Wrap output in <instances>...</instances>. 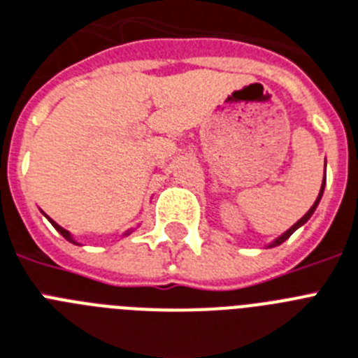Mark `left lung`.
<instances>
[{
	"label": "left lung",
	"mask_w": 358,
	"mask_h": 358,
	"mask_svg": "<svg viewBox=\"0 0 358 358\" xmlns=\"http://www.w3.org/2000/svg\"><path fill=\"white\" fill-rule=\"evenodd\" d=\"M324 185H326V177H324V181H322V188H320V194H318L317 201H315V205H313V206H311V208H309V212H307V214H306V215H303L302 220H298V221H296V223H294V225H292V227H291V229H289V230H287V232H285V234H282V236H280V238H278V239H274L273 243L268 245V247H276V245H282V243H283V241H285V239H287V238H289V236H291V234H292V232H294V230H296V229H300V227H302V225H303V223H306V221H307V220H309V217H311V215H313V212H315V208H317V206H318V203H320V197H322V194H324Z\"/></svg>",
	"instance_id": "obj_1"
}]
</instances>
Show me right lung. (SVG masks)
I'll list each match as a JSON object with an SVG mask.
<instances>
[{
    "mask_svg": "<svg viewBox=\"0 0 358 358\" xmlns=\"http://www.w3.org/2000/svg\"><path fill=\"white\" fill-rule=\"evenodd\" d=\"M49 221H51V223H52V227H55V229H56V230H58V232H60V234H62V236H64V238H66V239H67V241H71V243H76L75 239H73V236H71V234H69V232H67V230H66V229H62V227H60V225H58V223H55V221H52V220H49ZM128 234H129V232H128Z\"/></svg>",
    "mask_w": 358,
    "mask_h": 358,
    "instance_id": "add662e5",
    "label": "right lung"
}]
</instances>
